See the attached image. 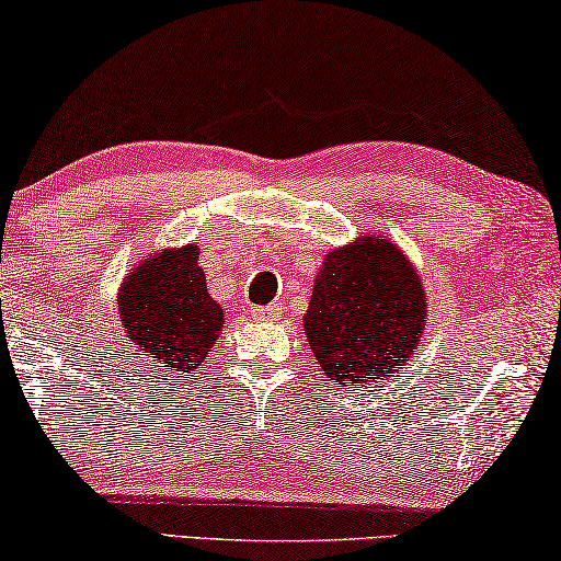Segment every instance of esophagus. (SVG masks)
I'll return each instance as SVG.
<instances>
[{"instance_id":"1","label":"esophagus","mask_w":561,"mask_h":561,"mask_svg":"<svg viewBox=\"0 0 561 561\" xmlns=\"http://www.w3.org/2000/svg\"><path fill=\"white\" fill-rule=\"evenodd\" d=\"M274 314H277V309H274V307H252V319H256V322L272 319Z\"/></svg>"}]
</instances>
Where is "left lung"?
Instances as JSON below:
<instances>
[{"instance_id":"8db88e82","label":"left lung","mask_w":561,"mask_h":561,"mask_svg":"<svg viewBox=\"0 0 561 561\" xmlns=\"http://www.w3.org/2000/svg\"><path fill=\"white\" fill-rule=\"evenodd\" d=\"M430 301L412 260L375 232L324 254L305 334L327 379L371 389L420 350Z\"/></svg>"}]
</instances>
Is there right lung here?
<instances>
[{
  "instance_id": "1",
  "label": "right lung",
  "mask_w": 561,
  "mask_h": 561,
  "mask_svg": "<svg viewBox=\"0 0 561 561\" xmlns=\"http://www.w3.org/2000/svg\"><path fill=\"white\" fill-rule=\"evenodd\" d=\"M117 307L137 352L174 375H197L225 327V309L209 297L197 244L159 249L131 266Z\"/></svg>"
}]
</instances>
